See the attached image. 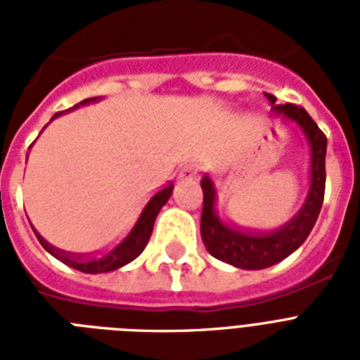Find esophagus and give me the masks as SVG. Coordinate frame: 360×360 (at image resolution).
<instances>
[{
  "instance_id": "1",
  "label": "esophagus",
  "mask_w": 360,
  "mask_h": 360,
  "mask_svg": "<svg viewBox=\"0 0 360 360\" xmlns=\"http://www.w3.org/2000/svg\"><path fill=\"white\" fill-rule=\"evenodd\" d=\"M196 175V168L194 166H185V168L181 169V177L183 179H192Z\"/></svg>"
}]
</instances>
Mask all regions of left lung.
Here are the masks:
<instances>
[{
  "instance_id": "8db88e82",
  "label": "left lung",
  "mask_w": 360,
  "mask_h": 360,
  "mask_svg": "<svg viewBox=\"0 0 360 360\" xmlns=\"http://www.w3.org/2000/svg\"><path fill=\"white\" fill-rule=\"evenodd\" d=\"M269 103L273 104L276 114H282L285 120L302 130L310 143V188L302 207L291 220H288L282 228L267 233H250L239 228L224 224L214 211L213 181L207 175L202 177L203 209H202V239L209 254L220 262L230 263L239 269H265L274 263L282 262L295 252L310 236L318 214L321 211L325 194V153H327V138L319 130L316 121L308 115V112L295 104H276V97L265 93Z\"/></svg>"
}]
</instances>
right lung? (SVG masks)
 I'll list each match as a JSON object with an SVG mask.
<instances>
[{"mask_svg": "<svg viewBox=\"0 0 360 360\" xmlns=\"http://www.w3.org/2000/svg\"><path fill=\"white\" fill-rule=\"evenodd\" d=\"M95 101H101V97H93L82 101L80 104H76L75 108L78 106H84V104L95 103ZM59 114H56L53 117H58ZM52 117V120H53ZM172 191H174V185L169 183L168 186H164L162 191H158L155 196L149 198V202L143 205L141 213L138 214V219L132 224L124 237L121 240H117L112 248H108L106 252H103L101 256L97 257H84V256H75V254H69V252H63L52 246L50 243L42 239L39 233H37V239L41 240V245L44 246V250L50 252L53 257H58L59 262H63L65 265H69L72 269H78L82 273L97 274V273H108V271H115V269L123 267L127 263H130L132 259L140 256L143 248H146L147 240L153 233V224H155V219H157L158 211L162 209V205L169 200L172 196Z\"/></svg>", "mask_w": 360, "mask_h": 360, "instance_id": "right-lung-1", "label": "right lung"}]
</instances>
